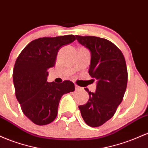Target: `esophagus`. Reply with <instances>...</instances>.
I'll return each instance as SVG.
<instances>
[{
	"mask_svg": "<svg viewBox=\"0 0 148 148\" xmlns=\"http://www.w3.org/2000/svg\"><path fill=\"white\" fill-rule=\"evenodd\" d=\"M75 88L76 90H77V89H81V87H79V86H78V85H77V84H75Z\"/></svg>",
	"mask_w": 148,
	"mask_h": 148,
	"instance_id": "esophagus-1",
	"label": "esophagus"
}]
</instances>
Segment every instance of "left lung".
<instances>
[{
    "label": "left lung",
    "instance_id": "1",
    "mask_svg": "<svg viewBox=\"0 0 148 148\" xmlns=\"http://www.w3.org/2000/svg\"><path fill=\"white\" fill-rule=\"evenodd\" d=\"M75 37L90 51L89 74L97 80L95 92L84 88L89 99L78 108L87 125L100 127L112 118L123 99L128 79L125 59L119 48L108 40L96 36Z\"/></svg>",
    "mask_w": 148,
    "mask_h": 148
}]
</instances>
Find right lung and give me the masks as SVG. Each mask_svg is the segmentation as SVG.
<instances>
[{
	"label": "right lung",
	"instance_id": "obj_1",
	"mask_svg": "<svg viewBox=\"0 0 148 148\" xmlns=\"http://www.w3.org/2000/svg\"><path fill=\"white\" fill-rule=\"evenodd\" d=\"M75 40L73 35L40 38L28 44L16 59L13 70L16 99L24 114L37 125L53 122L61 96L75 90L71 81L47 82V70L55 65L59 49Z\"/></svg>",
	"mask_w": 148,
	"mask_h": 148
}]
</instances>
